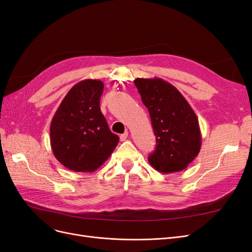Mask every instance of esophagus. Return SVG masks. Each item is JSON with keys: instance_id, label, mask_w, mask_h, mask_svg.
<instances>
[{"instance_id": "esophagus-1", "label": "esophagus", "mask_w": 252, "mask_h": 252, "mask_svg": "<svg viewBox=\"0 0 252 252\" xmlns=\"http://www.w3.org/2000/svg\"><path fill=\"white\" fill-rule=\"evenodd\" d=\"M127 136H128V132H127V131L125 132L124 134H121V135H120V141H126Z\"/></svg>"}]
</instances>
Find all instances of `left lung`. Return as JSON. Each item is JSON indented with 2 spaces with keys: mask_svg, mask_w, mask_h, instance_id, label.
Here are the masks:
<instances>
[{
  "mask_svg": "<svg viewBox=\"0 0 252 252\" xmlns=\"http://www.w3.org/2000/svg\"><path fill=\"white\" fill-rule=\"evenodd\" d=\"M134 84L149 110L156 136L150 164L164 174L183 170L198 156L202 143L193 110L183 95L163 79L136 78Z\"/></svg>",
  "mask_w": 252,
  "mask_h": 252,
  "instance_id": "8db88e82",
  "label": "left lung"
}]
</instances>
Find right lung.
Returning <instances> with one entry per match:
<instances>
[{
    "instance_id": "obj_1",
    "label": "right lung",
    "mask_w": 252,
    "mask_h": 252,
    "mask_svg": "<svg viewBox=\"0 0 252 252\" xmlns=\"http://www.w3.org/2000/svg\"><path fill=\"white\" fill-rule=\"evenodd\" d=\"M103 83L85 79L71 88L56 110L50 126L55 158L73 172H94L117 147L100 111Z\"/></svg>"
}]
</instances>
